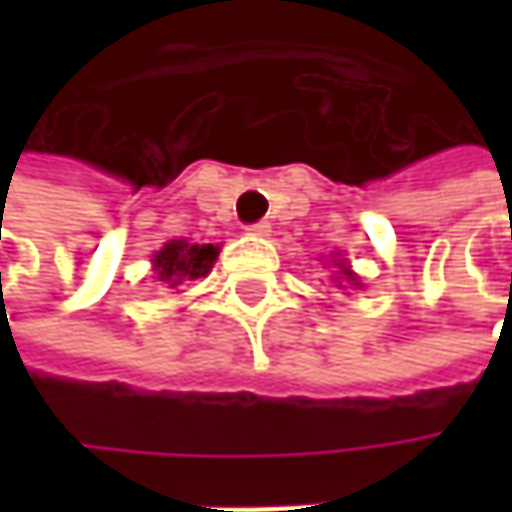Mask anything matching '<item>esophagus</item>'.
Returning a JSON list of instances; mask_svg holds the SVG:
<instances>
[{"label":"esophagus","instance_id":"34e87169","mask_svg":"<svg viewBox=\"0 0 512 512\" xmlns=\"http://www.w3.org/2000/svg\"><path fill=\"white\" fill-rule=\"evenodd\" d=\"M247 233H253V236H270V225L267 222H253V225L245 227Z\"/></svg>","mask_w":512,"mask_h":512}]
</instances>
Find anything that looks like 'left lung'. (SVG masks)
I'll use <instances>...</instances> for the list:
<instances>
[{
    "mask_svg": "<svg viewBox=\"0 0 512 512\" xmlns=\"http://www.w3.org/2000/svg\"><path fill=\"white\" fill-rule=\"evenodd\" d=\"M344 276H347V279H356V276H353V273H350V270H344Z\"/></svg>",
    "mask_w": 512,
    "mask_h": 512,
    "instance_id": "obj_1",
    "label": "left lung"
}]
</instances>
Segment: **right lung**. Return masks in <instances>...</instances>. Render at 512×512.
Here are the masks:
<instances>
[{
  "label": "right lung",
  "mask_w": 512,
  "mask_h": 512,
  "mask_svg": "<svg viewBox=\"0 0 512 512\" xmlns=\"http://www.w3.org/2000/svg\"><path fill=\"white\" fill-rule=\"evenodd\" d=\"M219 256V247L213 245H187V242H168L156 256V276L159 282H170V285H182V282H193L210 273V267Z\"/></svg>",
  "instance_id": "right-lung-1"
}]
</instances>
